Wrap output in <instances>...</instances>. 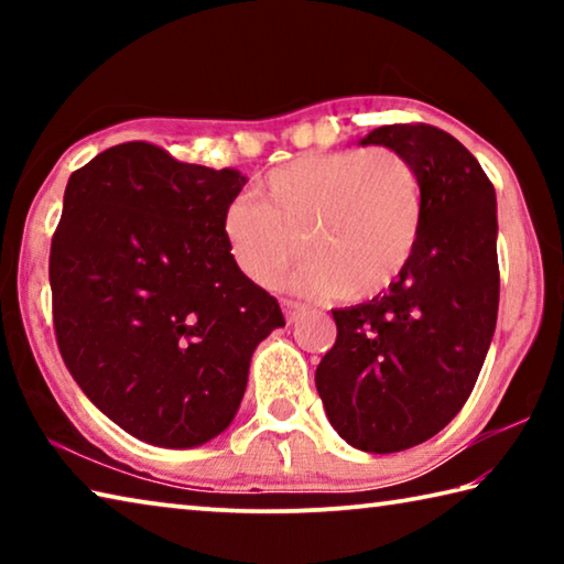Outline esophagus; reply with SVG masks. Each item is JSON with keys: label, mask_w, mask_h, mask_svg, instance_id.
I'll use <instances>...</instances> for the list:
<instances>
[{"label": "esophagus", "mask_w": 564, "mask_h": 564, "mask_svg": "<svg viewBox=\"0 0 564 564\" xmlns=\"http://www.w3.org/2000/svg\"><path fill=\"white\" fill-rule=\"evenodd\" d=\"M281 305H283V313H285V321L293 323L299 321L303 313H305V303L295 301V299H281Z\"/></svg>", "instance_id": "obj_1"}]
</instances>
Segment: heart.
Wrapping results in <instances>:
<instances>
[{
    "mask_svg": "<svg viewBox=\"0 0 564 564\" xmlns=\"http://www.w3.org/2000/svg\"><path fill=\"white\" fill-rule=\"evenodd\" d=\"M423 214V181L403 151H311L265 171L256 194H236L221 234L238 271L263 289L285 279L305 246L313 261L295 289L362 301L408 269Z\"/></svg>",
    "mask_w": 564,
    "mask_h": 564,
    "instance_id": "obj_1",
    "label": "heart"
}]
</instances>
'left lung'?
I'll list each match as a JSON object with an SVG mask.
<instances>
[{"instance_id":"obj_1","label":"left lung","mask_w":564,"mask_h":564,"mask_svg":"<svg viewBox=\"0 0 564 564\" xmlns=\"http://www.w3.org/2000/svg\"><path fill=\"white\" fill-rule=\"evenodd\" d=\"M360 144L413 161L423 231L386 293L333 311L338 336L318 362L316 388L343 441L398 453L441 433L480 376L500 301L498 214L488 174L447 131L388 123Z\"/></svg>"}]
</instances>
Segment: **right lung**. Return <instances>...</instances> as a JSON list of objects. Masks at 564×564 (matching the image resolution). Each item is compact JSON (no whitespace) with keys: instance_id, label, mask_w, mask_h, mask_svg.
<instances>
[{"instance_id":"1","label":"right lung","mask_w":564,"mask_h":564,"mask_svg":"<svg viewBox=\"0 0 564 564\" xmlns=\"http://www.w3.org/2000/svg\"><path fill=\"white\" fill-rule=\"evenodd\" d=\"M243 184L147 141L101 151L66 184L50 253L56 346L84 395L144 443L224 433L256 346L285 326L224 241Z\"/></svg>"}]
</instances>
